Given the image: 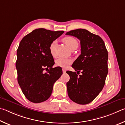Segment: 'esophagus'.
Returning <instances> with one entry per match:
<instances>
[{
  "mask_svg": "<svg viewBox=\"0 0 125 125\" xmlns=\"http://www.w3.org/2000/svg\"><path fill=\"white\" fill-rule=\"evenodd\" d=\"M62 73H66V70L65 69H62Z\"/></svg>",
  "mask_w": 125,
  "mask_h": 125,
  "instance_id": "34e87169",
  "label": "esophagus"
}]
</instances>
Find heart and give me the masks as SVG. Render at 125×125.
Here are the masks:
<instances>
[{"label": "heart", "mask_w": 125, "mask_h": 125, "mask_svg": "<svg viewBox=\"0 0 125 125\" xmlns=\"http://www.w3.org/2000/svg\"><path fill=\"white\" fill-rule=\"evenodd\" d=\"M62 41L65 43L68 46L70 49L74 50L77 48L78 45V42L77 39L71 36H67L63 38ZM55 42L54 41L50 44L49 46V51L50 54L53 57L56 56L55 52ZM72 61L70 59L60 58L55 61V65L56 66L61 67V68L67 69L70 65L71 64Z\"/></svg>", "instance_id": "heart-1"}]
</instances>
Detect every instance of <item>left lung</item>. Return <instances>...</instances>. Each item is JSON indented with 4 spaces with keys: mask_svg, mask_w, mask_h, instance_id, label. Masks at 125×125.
<instances>
[{
    "mask_svg": "<svg viewBox=\"0 0 125 125\" xmlns=\"http://www.w3.org/2000/svg\"><path fill=\"white\" fill-rule=\"evenodd\" d=\"M66 34L80 41L81 54L72 67L77 73H82L78 77L76 72L66 71L70 76L66 83L67 93L73 102L87 104L97 97L104 86L108 73V50L101 37L87 30H72Z\"/></svg>",
    "mask_w": 125,
    "mask_h": 125,
    "instance_id": "1",
    "label": "left lung"
}]
</instances>
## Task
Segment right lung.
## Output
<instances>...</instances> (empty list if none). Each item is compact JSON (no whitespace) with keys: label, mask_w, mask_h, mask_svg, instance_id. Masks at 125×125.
Instances as JSON below:
<instances>
[{"label":"right lung","mask_w":125,"mask_h":125,"mask_svg":"<svg viewBox=\"0 0 125 125\" xmlns=\"http://www.w3.org/2000/svg\"><path fill=\"white\" fill-rule=\"evenodd\" d=\"M64 32L38 28L20 43L16 62L17 81L30 102L39 103L47 100L52 94L54 83L62 75L61 67L52 68L55 62L49 46ZM45 69L47 71L44 73Z\"/></svg>","instance_id":"add662e5"}]
</instances>
